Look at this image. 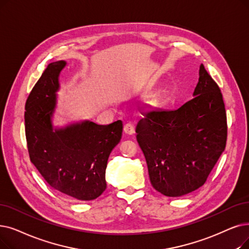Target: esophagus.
<instances>
[{
    "instance_id": "1",
    "label": "esophagus",
    "mask_w": 249,
    "mask_h": 249,
    "mask_svg": "<svg viewBox=\"0 0 249 249\" xmlns=\"http://www.w3.org/2000/svg\"><path fill=\"white\" fill-rule=\"evenodd\" d=\"M124 132L126 134H129V135H132L134 134L135 130H134V126L131 124V123H127L124 125Z\"/></svg>"
}]
</instances>
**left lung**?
<instances>
[{"mask_svg":"<svg viewBox=\"0 0 249 249\" xmlns=\"http://www.w3.org/2000/svg\"><path fill=\"white\" fill-rule=\"evenodd\" d=\"M193 96L176 110L143 112L136 125L151 185L166 196L201 187L226 146L223 96L202 64Z\"/></svg>","mask_w":249,"mask_h":249,"instance_id":"obj_1","label":"left lung"}]
</instances>
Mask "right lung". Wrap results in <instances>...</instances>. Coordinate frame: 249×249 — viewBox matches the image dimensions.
<instances>
[{
  "instance_id": "add662e5",
  "label": "right lung",
  "mask_w": 249,
  "mask_h": 249,
  "mask_svg": "<svg viewBox=\"0 0 249 249\" xmlns=\"http://www.w3.org/2000/svg\"><path fill=\"white\" fill-rule=\"evenodd\" d=\"M67 65H48L25 105V134L31 163L49 185L77 200H92L106 190V169L113 148L120 142L121 120L99 125L81 120L53 126L59 77Z\"/></svg>"
}]
</instances>
